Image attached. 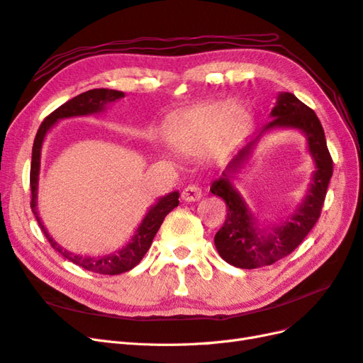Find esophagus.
I'll list each match as a JSON object with an SVG mask.
<instances>
[{
	"instance_id": "esophagus-1",
	"label": "esophagus",
	"mask_w": 363,
	"mask_h": 363,
	"mask_svg": "<svg viewBox=\"0 0 363 363\" xmlns=\"http://www.w3.org/2000/svg\"><path fill=\"white\" fill-rule=\"evenodd\" d=\"M181 196L185 202H197L202 197V189L199 185H189L185 186Z\"/></svg>"
}]
</instances>
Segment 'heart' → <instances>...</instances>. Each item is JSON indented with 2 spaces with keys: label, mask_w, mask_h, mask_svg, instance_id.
<instances>
[{
  "label": "heart",
  "mask_w": 363,
  "mask_h": 363,
  "mask_svg": "<svg viewBox=\"0 0 363 363\" xmlns=\"http://www.w3.org/2000/svg\"><path fill=\"white\" fill-rule=\"evenodd\" d=\"M249 111L240 104L216 101L179 114L166 134L167 143L181 154L202 155L216 145L229 147L247 131Z\"/></svg>",
  "instance_id": "obj_1"
}]
</instances>
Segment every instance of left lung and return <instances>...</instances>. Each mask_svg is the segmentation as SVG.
<instances>
[{
    "mask_svg": "<svg viewBox=\"0 0 363 363\" xmlns=\"http://www.w3.org/2000/svg\"><path fill=\"white\" fill-rule=\"evenodd\" d=\"M270 116L273 119L230 158L221 177L211 185V193L223 199L228 206L225 225L214 237L217 252L228 264L245 270L272 265L298 247L320 218L333 173V161L327 149L324 130L313 110L292 93L284 91L279 93ZM280 127L297 129L306 134L315 170L307 196L295 214L281 220L280 224L259 227L231 181L248 164L262 134Z\"/></svg>",
    "mask_w": 363,
    "mask_h": 363,
    "instance_id": "left-lung-1",
    "label": "left lung"
}]
</instances>
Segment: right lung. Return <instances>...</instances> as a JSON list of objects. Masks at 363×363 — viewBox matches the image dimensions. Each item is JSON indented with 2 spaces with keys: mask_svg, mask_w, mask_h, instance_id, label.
I'll use <instances>...</instances> for the list:
<instances>
[{
  "mask_svg": "<svg viewBox=\"0 0 363 363\" xmlns=\"http://www.w3.org/2000/svg\"><path fill=\"white\" fill-rule=\"evenodd\" d=\"M125 96L123 91L119 90H110V89H93L89 91L81 93V95L72 98L71 101L65 102L60 105L55 111H52L48 118H46L39 131L36 134L33 143V155H31V169H30V185H31V209L33 214L36 216L38 223L40 229L43 230L46 240L50 241L52 249H55L58 253L63 255L66 259L71 262L83 267L84 270L99 273V274H121L125 272H130L133 268L143 259V256L149 250L152 240L157 235V232L164 221L166 216L172 211L173 208L179 205V191H172L166 196L158 199V202L149 208L142 223L137 228L133 238L128 241L125 247H122L118 252H113L110 255L104 256H83L77 255L72 252H67L63 249L60 244H57L54 238L50 235L48 230L43 226L42 220L38 213V185H39V172H40V154L43 140L48 134L51 128L62 119L67 118H78V116H89L96 114L105 110V105L118 101Z\"/></svg>",
  "mask_w": 363,
  "mask_h": 363,
  "instance_id": "obj_1",
  "label": "right lung"
}]
</instances>
